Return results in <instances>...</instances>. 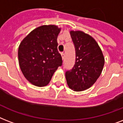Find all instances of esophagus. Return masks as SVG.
<instances>
[{
    "mask_svg": "<svg viewBox=\"0 0 123 123\" xmlns=\"http://www.w3.org/2000/svg\"><path fill=\"white\" fill-rule=\"evenodd\" d=\"M62 56L63 60H64L65 57V53H62Z\"/></svg>",
    "mask_w": 123,
    "mask_h": 123,
    "instance_id": "1",
    "label": "esophagus"
}]
</instances>
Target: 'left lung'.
Returning <instances> with one entry per match:
<instances>
[{
  "mask_svg": "<svg viewBox=\"0 0 123 123\" xmlns=\"http://www.w3.org/2000/svg\"><path fill=\"white\" fill-rule=\"evenodd\" d=\"M76 51V62L73 68L65 72L67 83L74 91L90 88L101 74L105 58L96 41L81 31L70 32Z\"/></svg>",
  "mask_w": 123,
  "mask_h": 123,
  "instance_id": "1",
  "label": "left lung"
}]
</instances>
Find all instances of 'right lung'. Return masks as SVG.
I'll list each match as a JSON object with an SVG mask.
<instances>
[{"label":"right lung","instance_id":"obj_1","mask_svg":"<svg viewBox=\"0 0 123 123\" xmlns=\"http://www.w3.org/2000/svg\"><path fill=\"white\" fill-rule=\"evenodd\" d=\"M60 31L56 25H42L31 31L19 45L20 69L25 78L35 86L48 85L58 67L62 65L57 42Z\"/></svg>","mask_w":123,"mask_h":123}]
</instances>
